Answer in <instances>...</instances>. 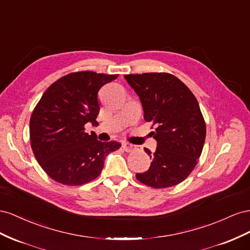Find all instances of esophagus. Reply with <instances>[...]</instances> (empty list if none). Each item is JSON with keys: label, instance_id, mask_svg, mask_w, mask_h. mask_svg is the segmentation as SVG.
Instances as JSON below:
<instances>
[{"label": "esophagus", "instance_id": "obj_1", "mask_svg": "<svg viewBox=\"0 0 250 250\" xmlns=\"http://www.w3.org/2000/svg\"><path fill=\"white\" fill-rule=\"evenodd\" d=\"M123 147L125 152H132L134 149V146L129 144V142H123Z\"/></svg>", "mask_w": 250, "mask_h": 250}]
</instances>
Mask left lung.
<instances>
[{"label":"left lung","mask_w":250,"mask_h":250,"mask_svg":"<svg viewBox=\"0 0 250 250\" xmlns=\"http://www.w3.org/2000/svg\"><path fill=\"white\" fill-rule=\"evenodd\" d=\"M125 78L139 96L146 121L155 125L151 135L157 141L155 153L145 148L152 158L151 167L136 178L154 188L179 184L197 166L206 136L196 97L169 73L127 74Z\"/></svg>","instance_id":"left-lung-1"}]
</instances>
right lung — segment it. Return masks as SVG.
Masks as SVG:
<instances>
[{"mask_svg":"<svg viewBox=\"0 0 250 250\" xmlns=\"http://www.w3.org/2000/svg\"><path fill=\"white\" fill-rule=\"evenodd\" d=\"M118 74L92 71L70 73L42 94L30 118L33 154L46 174L56 182L82 185L101 175L105 157L117 151V141L102 142L84 125L95 124L99 113L98 91Z\"/></svg>","mask_w":250,"mask_h":250,"instance_id":"add662e5","label":"right lung"}]
</instances>
